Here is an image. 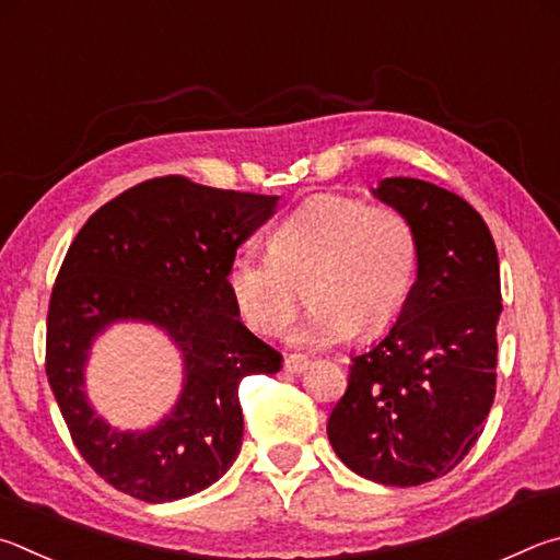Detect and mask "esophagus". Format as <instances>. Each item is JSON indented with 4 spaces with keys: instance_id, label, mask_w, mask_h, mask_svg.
<instances>
[{
    "instance_id": "esophagus-1",
    "label": "esophagus",
    "mask_w": 560,
    "mask_h": 560,
    "mask_svg": "<svg viewBox=\"0 0 560 560\" xmlns=\"http://www.w3.org/2000/svg\"><path fill=\"white\" fill-rule=\"evenodd\" d=\"M310 366V359L307 357H300V354H290L285 357V371L288 374H302Z\"/></svg>"
}]
</instances>
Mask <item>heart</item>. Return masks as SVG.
Wrapping results in <instances>:
<instances>
[{"label":"heart","mask_w":560,"mask_h":560,"mask_svg":"<svg viewBox=\"0 0 560 560\" xmlns=\"http://www.w3.org/2000/svg\"><path fill=\"white\" fill-rule=\"evenodd\" d=\"M420 270L413 221L388 203L319 194L270 233V253L238 248L225 290L253 331L278 335L307 282L315 305L292 329V345L325 349L357 335H381L400 317Z\"/></svg>","instance_id":"1"}]
</instances>
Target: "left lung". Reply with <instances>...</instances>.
Wrapping results in <instances>:
<instances>
[{
    "label": "left lung",
    "instance_id": "obj_1",
    "mask_svg": "<svg viewBox=\"0 0 560 560\" xmlns=\"http://www.w3.org/2000/svg\"><path fill=\"white\" fill-rule=\"evenodd\" d=\"M374 196L413 221L420 270L388 335L351 359L327 435L351 472L418 487L463 463L494 404L499 258L463 196L408 176L384 179Z\"/></svg>",
    "mask_w": 560,
    "mask_h": 560
}]
</instances>
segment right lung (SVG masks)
<instances>
[{"instance_id": "right-lung-1", "label": "right lung", "mask_w": 560, "mask_h": 560, "mask_svg": "<svg viewBox=\"0 0 560 560\" xmlns=\"http://www.w3.org/2000/svg\"><path fill=\"white\" fill-rule=\"evenodd\" d=\"M278 196L156 176L101 206L68 248L48 302L46 376L78 453L117 492L162 504L211 487L243 443L238 386L282 357L238 319L225 265L270 219ZM115 320L167 331L185 361L173 413L117 431L84 396V361Z\"/></svg>"}]
</instances>
